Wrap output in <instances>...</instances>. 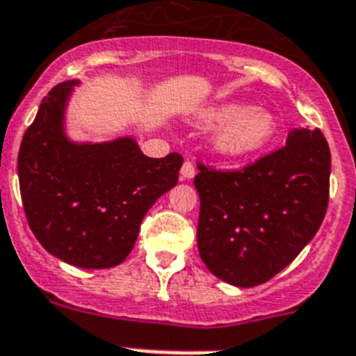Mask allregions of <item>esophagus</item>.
I'll return each instance as SVG.
<instances>
[{
	"instance_id": "esophagus-1",
	"label": "esophagus",
	"mask_w": 356,
	"mask_h": 356,
	"mask_svg": "<svg viewBox=\"0 0 356 356\" xmlns=\"http://www.w3.org/2000/svg\"><path fill=\"white\" fill-rule=\"evenodd\" d=\"M180 175H181V178H184V180H193L194 175H196V169H194L193 162H189V160H187V162L181 165Z\"/></svg>"
}]
</instances>
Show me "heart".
Here are the masks:
<instances>
[{
	"label": "heart",
	"instance_id": "1",
	"mask_svg": "<svg viewBox=\"0 0 356 356\" xmlns=\"http://www.w3.org/2000/svg\"><path fill=\"white\" fill-rule=\"evenodd\" d=\"M202 124L216 127L212 151L225 160H247L265 151L277 133V120L265 108H252L243 100H229L203 111Z\"/></svg>",
	"mask_w": 356,
	"mask_h": 356
}]
</instances>
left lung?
Returning a JSON list of instances; mask_svg holds the SVG:
<instances>
[{
	"label": "left lung",
	"mask_w": 356,
	"mask_h": 356,
	"mask_svg": "<svg viewBox=\"0 0 356 356\" xmlns=\"http://www.w3.org/2000/svg\"><path fill=\"white\" fill-rule=\"evenodd\" d=\"M331 154L318 129L293 127L286 145L243 171L200 165L198 250L221 281L252 288L286 268L317 234Z\"/></svg>",
	"instance_id": "left-lung-1"
}]
</instances>
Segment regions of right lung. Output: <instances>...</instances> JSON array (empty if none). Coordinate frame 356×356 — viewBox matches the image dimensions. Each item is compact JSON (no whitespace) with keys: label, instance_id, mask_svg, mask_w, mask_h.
I'll return each instance as SVG.
<instances>
[{"label":"right lung","instance_id":"right-lung-1","mask_svg":"<svg viewBox=\"0 0 356 356\" xmlns=\"http://www.w3.org/2000/svg\"><path fill=\"white\" fill-rule=\"evenodd\" d=\"M79 81L51 88L17 154L26 220L44 250L79 268L120 265L140 223L178 184L184 158H149L135 136L77 142L66 133V106Z\"/></svg>","mask_w":356,"mask_h":356}]
</instances>
